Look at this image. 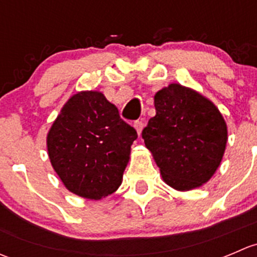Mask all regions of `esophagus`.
I'll return each mask as SVG.
<instances>
[{
    "mask_svg": "<svg viewBox=\"0 0 257 257\" xmlns=\"http://www.w3.org/2000/svg\"><path fill=\"white\" fill-rule=\"evenodd\" d=\"M134 128H136L138 136H141L142 131H143V128H144V119H139V120L134 121Z\"/></svg>",
    "mask_w": 257,
    "mask_h": 257,
    "instance_id": "esophagus-1",
    "label": "esophagus"
}]
</instances>
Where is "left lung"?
I'll list each match as a JSON object with an SVG mask.
<instances>
[{
    "mask_svg": "<svg viewBox=\"0 0 257 257\" xmlns=\"http://www.w3.org/2000/svg\"><path fill=\"white\" fill-rule=\"evenodd\" d=\"M154 107L142 137L163 180L179 191L200 188L224 157L226 121L211 100L179 83L155 93Z\"/></svg>",
    "mask_w": 257,
    "mask_h": 257,
    "instance_id": "left-lung-1",
    "label": "left lung"
}]
</instances>
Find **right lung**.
<instances>
[{
    "mask_svg": "<svg viewBox=\"0 0 257 257\" xmlns=\"http://www.w3.org/2000/svg\"><path fill=\"white\" fill-rule=\"evenodd\" d=\"M137 138L136 129L102 92L82 90L67 100L52 124L47 152L71 193L100 200L120 186Z\"/></svg>",
    "mask_w": 257,
    "mask_h": 257,
    "instance_id": "obj_1",
    "label": "right lung"
}]
</instances>
